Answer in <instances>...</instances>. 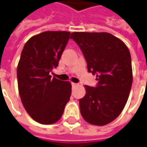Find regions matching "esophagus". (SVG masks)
<instances>
[{"instance_id": "1", "label": "esophagus", "mask_w": 147, "mask_h": 147, "mask_svg": "<svg viewBox=\"0 0 147 147\" xmlns=\"http://www.w3.org/2000/svg\"><path fill=\"white\" fill-rule=\"evenodd\" d=\"M76 85H77V84H75V83H71V86H72V87H76Z\"/></svg>"}]
</instances>
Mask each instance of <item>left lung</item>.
I'll return each mask as SVG.
<instances>
[{
    "label": "left lung",
    "mask_w": 147,
    "mask_h": 147,
    "mask_svg": "<svg viewBox=\"0 0 147 147\" xmlns=\"http://www.w3.org/2000/svg\"><path fill=\"white\" fill-rule=\"evenodd\" d=\"M71 39L79 45L88 64L96 74L97 86L85 85L86 95L80 99V113L92 125L104 126L119 115L131 91L133 75L127 45L107 32H75Z\"/></svg>",
    "instance_id": "left-lung-1"
}]
</instances>
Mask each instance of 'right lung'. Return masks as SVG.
Instances as JSON below:
<instances>
[{"label": "right lung", "instance_id": "obj_1", "mask_svg": "<svg viewBox=\"0 0 147 147\" xmlns=\"http://www.w3.org/2000/svg\"><path fill=\"white\" fill-rule=\"evenodd\" d=\"M70 34L44 32L31 37L21 52L17 66L19 95L28 114L41 124L57 122L70 99V82L49 75L58 66Z\"/></svg>", "mask_w": 147, "mask_h": 147}]
</instances>
